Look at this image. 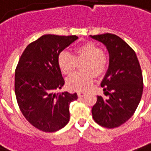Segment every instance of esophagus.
<instances>
[{
	"mask_svg": "<svg viewBox=\"0 0 151 151\" xmlns=\"http://www.w3.org/2000/svg\"><path fill=\"white\" fill-rule=\"evenodd\" d=\"M78 96L79 97H83V96H85V93H82V92H78Z\"/></svg>",
	"mask_w": 151,
	"mask_h": 151,
	"instance_id": "34e87169",
	"label": "esophagus"
}]
</instances>
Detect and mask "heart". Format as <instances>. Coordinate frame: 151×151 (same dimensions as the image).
Instances as JSON below:
<instances>
[{"instance_id": "1", "label": "heart", "mask_w": 151, "mask_h": 151, "mask_svg": "<svg viewBox=\"0 0 151 151\" xmlns=\"http://www.w3.org/2000/svg\"><path fill=\"white\" fill-rule=\"evenodd\" d=\"M85 61L82 65L84 73H75L67 79V88L71 91H86L93 84V75L101 77L106 71L109 63L103 50L93 42L84 43L76 47L73 55L67 51L58 54V66L63 74L70 75L75 71L78 63Z\"/></svg>"}]
</instances>
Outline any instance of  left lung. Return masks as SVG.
Listing matches in <instances>:
<instances>
[{
    "instance_id": "1",
    "label": "left lung",
    "mask_w": 151,
    "mask_h": 151,
    "mask_svg": "<svg viewBox=\"0 0 151 151\" xmlns=\"http://www.w3.org/2000/svg\"><path fill=\"white\" fill-rule=\"evenodd\" d=\"M91 37L104 44L109 52V67L101 83L107 99L97 96L92 108L94 121L106 128H116L135 113L143 93V77L135 51L113 34Z\"/></svg>"
}]
</instances>
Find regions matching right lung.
Here are the masks:
<instances>
[{"label":"right lung","instance_id":"add662e5","mask_svg":"<svg viewBox=\"0 0 151 151\" xmlns=\"http://www.w3.org/2000/svg\"><path fill=\"white\" fill-rule=\"evenodd\" d=\"M78 39L76 35H45L25 48L15 68V93L22 114L45 132H54L69 121V104L77 93H55L64 79L58 66L60 52Z\"/></svg>","mask_w":151,"mask_h":151}]
</instances>
